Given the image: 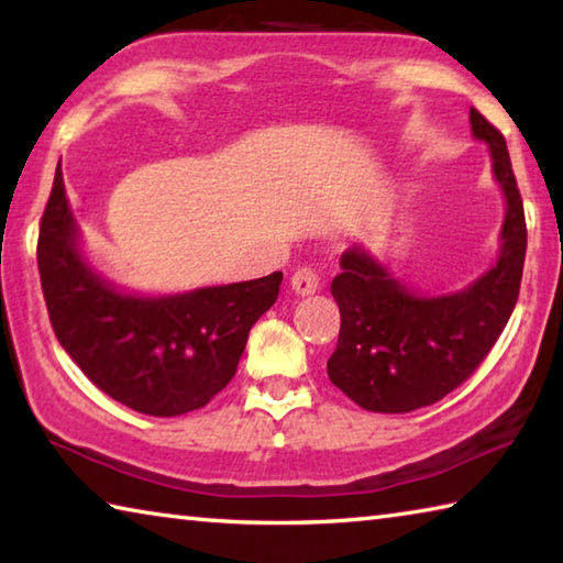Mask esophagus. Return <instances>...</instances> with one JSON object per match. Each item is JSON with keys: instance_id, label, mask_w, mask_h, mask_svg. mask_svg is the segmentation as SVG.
Instances as JSON below:
<instances>
[{"instance_id": "1", "label": "esophagus", "mask_w": 563, "mask_h": 563, "mask_svg": "<svg viewBox=\"0 0 563 563\" xmlns=\"http://www.w3.org/2000/svg\"><path fill=\"white\" fill-rule=\"evenodd\" d=\"M318 285H320V275L316 273V268H308V265L295 271L290 278V288L298 295H312L318 290Z\"/></svg>"}]
</instances>
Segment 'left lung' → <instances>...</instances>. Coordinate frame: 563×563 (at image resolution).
<instances>
[{
    "instance_id": "left-lung-1",
    "label": "left lung",
    "mask_w": 563,
    "mask_h": 563,
    "mask_svg": "<svg viewBox=\"0 0 563 563\" xmlns=\"http://www.w3.org/2000/svg\"><path fill=\"white\" fill-rule=\"evenodd\" d=\"M470 121L474 136L492 151L494 178L507 198L497 265L460 292L422 298L365 247L352 245L330 285L340 338L328 377L367 412L402 415L440 402L474 375L517 305L527 255L521 194L501 131L476 109Z\"/></svg>"
}]
</instances>
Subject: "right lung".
<instances>
[{
  "label": "right lung",
  "instance_id": "add662e5",
  "mask_svg": "<svg viewBox=\"0 0 563 563\" xmlns=\"http://www.w3.org/2000/svg\"><path fill=\"white\" fill-rule=\"evenodd\" d=\"M56 340L101 393L151 417L206 407L231 383L247 332L278 300L283 273L164 298L119 292L79 251L62 168L36 243Z\"/></svg>",
  "mask_w": 563,
  "mask_h": 563
}]
</instances>
